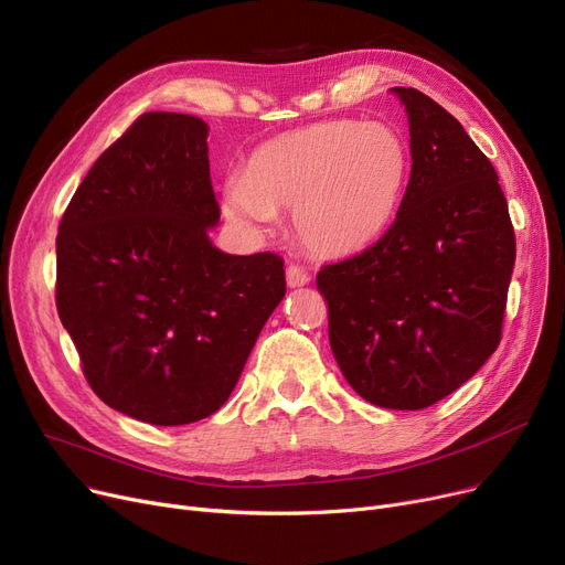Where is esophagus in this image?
I'll return each instance as SVG.
<instances>
[{
  "instance_id": "obj_1",
  "label": "esophagus",
  "mask_w": 565,
  "mask_h": 565,
  "mask_svg": "<svg viewBox=\"0 0 565 565\" xmlns=\"http://www.w3.org/2000/svg\"><path fill=\"white\" fill-rule=\"evenodd\" d=\"M310 282V274L301 266H287V285L289 287H303Z\"/></svg>"
}]
</instances>
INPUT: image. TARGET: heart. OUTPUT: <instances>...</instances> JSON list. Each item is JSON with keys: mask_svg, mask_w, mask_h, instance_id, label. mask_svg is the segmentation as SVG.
Returning a JSON list of instances; mask_svg holds the SVG:
<instances>
[{"mask_svg": "<svg viewBox=\"0 0 565 565\" xmlns=\"http://www.w3.org/2000/svg\"><path fill=\"white\" fill-rule=\"evenodd\" d=\"M409 174V149L386 124L317 121L257 147L225 183L223 206L246 225L294 211L301 244L324 257L352 255L391 225Z\"/></svg>", "mask_w": 565, "mask_h": 565, "instance_id": "obj_1", "label": "heart"}]
</instances>
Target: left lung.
<instances>
[{
  "instance_id": "left-lung-1",
  "label": "left lung",
  "mask_w": 565,
  "mask_h": 565,
  "mask_svg": "<svg viewBox=\"0 0 565 565\" xmlns=\"http://www.w3.org/2000/svg\"><path fill=\"white\" fill-rule=\"evenodd\" d=\"M409 115L412 174L393 225L321 266L333 356L363 399L425 409L458 391L501 342L515 230L497 170L444 107L393 87Z\"/></svg>"
}]
</instances>
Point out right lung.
I'll return each mask as SVG.
<instances>
[{
    "mask_svg": "<svg viewBox=\"0 0 565 565\" xmlns=\"http://www.w3.org/2000/svg\"><path fill=\"white\" fill-rule=\"evenodd\" d=\"M209 128L147 113L77 185L57 234V312L92 391L130 418L185 425L218 412L285 297L276 253L227 255Z\"/></svg>",
    "mask_w": 565,
    "mask_h": 565,
    "instance_id": "right-lung-1",
    "label": "right lung"
}]
</instances>
